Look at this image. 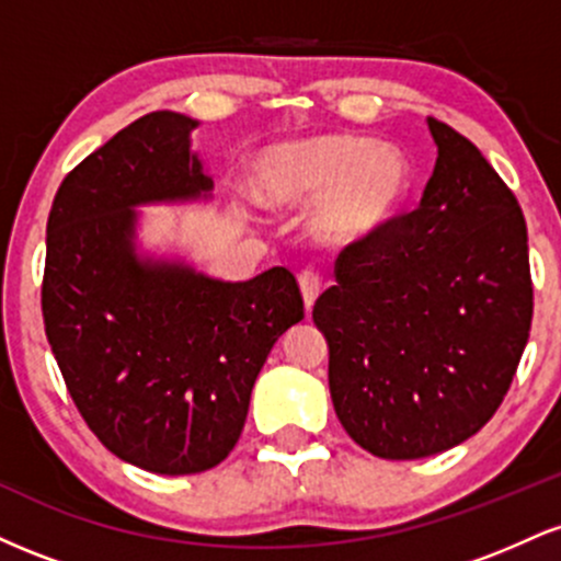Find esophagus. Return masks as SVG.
Listing matches in <instances>:
<instances>
[{
	"label": "esophagus",
	"mask_w": 561,
	"mask_h": 561,
	"mask_svg": "<svg viewBox=\"0 0 561 561\" xmlns=\"http://www.w3.org/2000/svg\"><path fill=\"white\" fill-rule=\"evenodd\" d=\"M298 285H300L302 300H306V308L311 311V306L317 302L319 293H321V276L317 272H302L298 276Z\"/></svg>",
	"instance_id": "1"
}]
</instances>
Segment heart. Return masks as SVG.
I'll return each instance as SVG.
<instances>
[{
  "label": "heart",
  "mask_w": 561,
  "mask_h": 561,
  "mask_svg": "<svg viewBox=\"0 0 561 561\" xmlns=\"http://www.w3.org/2000/svg\"><path fill=\"white\" fill-rule=\"evenodd\" d=\"M414 171L401 147L362 134H324L282 141L259 158L253 195L266 208L317 203L308 218L321 244L362 242L403 210Z\"/></svg>",
  "instance_id": "b5f03b06"
}]
</instances>
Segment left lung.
Returning <instances> with one entry per match:
<instances>
[{"label": "left lung", "mask_w": 561, "mask_h": 561, "mask_svg": "<svg viewBox=\"0 0 561 561\" xmlns=\"http://www.w3.org/2000/svg\"><path fill=\"white\" fill-rule=\"evenodd\" d=\"M427 126L437 160L420 208L347 244L313 306L337 420L379 459H424L485 427L533 321L517 197L467 137Z\"/></svg>", "instance_id": "1"}]
</instances>
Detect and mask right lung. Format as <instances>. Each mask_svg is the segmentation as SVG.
I'll return each mask as SVG.
<instances>
[{
  "label": "right lung",
  "mask_w": 561,
  "mask_h": 561,
  "mask_svg": "<svg viewBox=\"0 0 561 561\" xmlns=\"http://www.w3.org/2000/svg\"><path fill=\"white\" fill-rule=\"evenodd\" d=\"M195 126L158 111L121 128L62 179L47 221L42 313L70 398L102 446L158 474L227 459L263 362L302 319L285 266L221 282L134 250L137 205L214 190Z\"/></svg>",
  "instance_id": "obj_1"
}]
</instances>
